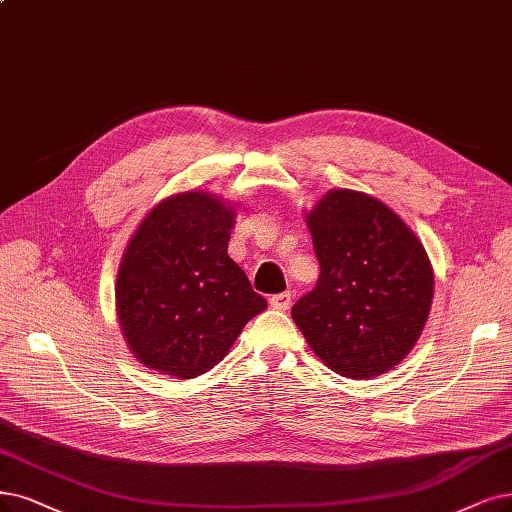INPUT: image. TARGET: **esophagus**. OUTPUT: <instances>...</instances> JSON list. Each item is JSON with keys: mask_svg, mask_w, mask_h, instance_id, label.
<instances>
[{"mask_svg": "<svg viewBox=\"0 0 512 512\" xmlns=\"http://www.w3.org/2000/svg\"><path fill=\"white\" fill-rule=\"evenodd\" d=\"M291 293L289 291H285V293H276V295H272L270 297V306L274 308V310H289V306H291Z\"/></svg>", "mask_w": 512, "mask_h": 512, "instance_id": "34e87169", "label": "esophagus"}]
</instances>
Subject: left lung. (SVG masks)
Listing matches in <instances>:
<instances>
[{
    "mask_svg": "<svg viewBox=\"0 0 512 512\" xmlns=\"http://www.w3.org/2000/svg\"><path fill=\"white\" fill-rule=\"evenodd\" d=\"M316 287L291 316L316 356L352 380L399 365L426 325L434 276L405 221L367 194L333 189L308 215Z\"/></svg>",
    "mask_w": 512,
    "mask_h": 512,
    "instance_id": "obj_1",
    "label": "left lung"
}]
</instances>
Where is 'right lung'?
<instances>
[{
	"instance_id": "add662e5",
	"label": "right lung",
	"mask_w": 512,
	"mask_h": 512,
	"mask_svg": "<svg viewBox=\"0 0 512 512\" xmlns=\"http://www.w3.org/2000/svg\"><path fill=\"white\" fill-rule=\"evenodd\" d=\"M234 211L211 194L160 202L130 238L118 272L120 327L139 361L192 380L213 369L268 301L227 255Z\"/></svg>"
}]
</instances>
